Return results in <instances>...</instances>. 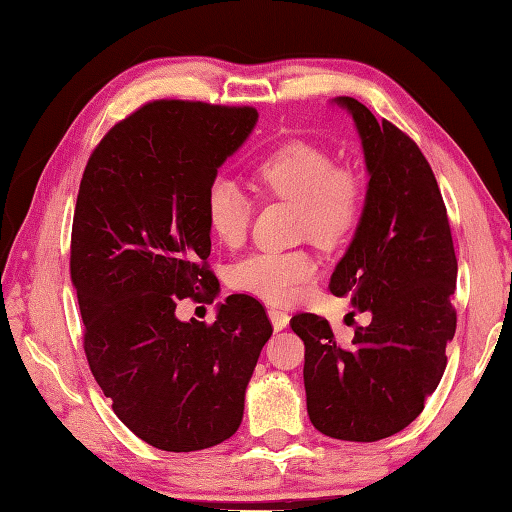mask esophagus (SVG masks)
I'll use <instances>...</instances> for the list:
<instances>
[{"mask_svg":"<svg viewBox=\"0 0 512 512\" xmlns=\"http://www.w3.org/2000/svg\"><path fill=\"white\" fill-rule=\"evenodd\" d=\"M268 317H270V321H273V328H275L277 332L284 330L286 325H288V321H290L288 312L281 310V308H270V310H268Z\"/></svg>","mask_w":512,"mask_h":512,"instance_id":"1","label":"esophagus"}]
</instances>
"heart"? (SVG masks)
I'll return each instance as SVG.
<instances>
[{
    "label": "heart",
    "instance_id": "b5f03b06",
    "mask_svg": "<svg viewBox=\"0 0 512 512\" xmlns=\"http://www.w3.org/2000/svg\"><path fill=\"white\" fill-rule=\"evenodd\" d=\"M253 187L295 204L301 235L321 246H334L354 231L363 211V180L352 167L332 165L325 149L306 140H286L248 167ZM204 215L211 233L228 246L242 242L250 206L231 180L217 178L204 195ZM317 275V259L308 250H262L231 270V286L270 303H284Z\"/></svg>",
    "mask_w": 512,
    "mask_h": 512
}]
</instances>
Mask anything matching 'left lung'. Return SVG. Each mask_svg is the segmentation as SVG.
<instances>
[{"label":"left lung","mask_w":512,"mask_h":512,"mask_svg":"<svg viewBox=\"0 0 512 512\" xmlns=\"http://www.w3.org/2000/svg\"><path fill=\"white\" fill-rule=\"evenodd\" d=\"M363 140L369 187L345 257L330 279L332 295L365 312L350 345L334 339L319 314L290 319L303 345L308 416L336 440L376 442L394 436L424 409L447 367L455 334V259L447 206L427 158L413 140L350 96Z\"/></svg>","instance_id":"8db88e82"}]
</instances>
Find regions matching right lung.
Returning <instances> with one entry per match:
<instances>
[{
	"mask_svg": "<svg viewBox=\"0 0 512 512\" xmlns=\"http://www.w3.org/2000/svg\"><path fill=\"white\" fill-rule=\"evenodd\" d=\"M257 123L248 105L160 99L118 121L85 165L70 242L83 350L129 431L162 451L228 440L273 334L266 308L231 295L206 325L176 317L213 301L204 195Z\"/></svg>",
	"mask_w": 512,
	"mask_h": 512,
	"instance_id": "add662e5",
	"label": "right lung"
}]
</instances>
